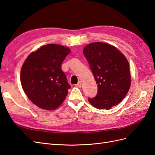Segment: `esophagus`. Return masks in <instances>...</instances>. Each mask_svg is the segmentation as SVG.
Segmentation results:
<instances>
[{
  "label": "esophagus",
  "mask_w": 155,
  "mask_h": 155,
  "mask_svg": "<svg viewBox=\"0 0 155 155\" xmlns=\"http://www.w3.org/2000/svg\"><path fill=\"white\" fill-rule=\"evenodd\" d=\"M77 87H79V88H81V81H79L78 83V84H76V85Z\"/></svg>",
  "instance_id": "esophagus-1"
}]
</instances>
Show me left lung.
<instances>
[{
  "instance_id": "left-lung-1",
  "label": "left lung",
  "mask_w": 155,
  "mask_h": 155,
  "mask_svg": "<svg viewBox=\"0 0 155 155\" xmlns=\"http://www.w3.org/2000/svg\"><path fill=\"white\" fill-rule=\"evenodd\" d=\"M83 52L97 84V93L88 97L90 104L98 109H110L123 100L130 87L129 64L124 54L114 46L92 43Z\"/></svg>"
}]
</instances>
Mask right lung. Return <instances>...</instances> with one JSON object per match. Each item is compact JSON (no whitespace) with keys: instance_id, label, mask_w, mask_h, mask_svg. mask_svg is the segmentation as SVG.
Segmentation results:
<instances>
[{"instance_id":"obj_1","label":"right lung","mask_w":155,"mask_h":155,"mask_svg":"<svg viewBox=\"0 0 155 155\" xmlns=\"http://www.w3.org/2000/svg\"><path fill=\"white\" fill-rule=\"evenodd\" d=\"M70 50L48 44L31 53L21 68L22 87L29 100L41 109L54 110L61 105L71 88L61 68Z\"/></svg>"}]
</instances>
